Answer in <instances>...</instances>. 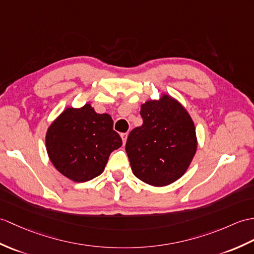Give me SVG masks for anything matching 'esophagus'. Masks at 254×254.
I'll return each mask as SVG.
<instances>
[{
  "label": "esophagus",
  "mask_w": 254,
  "mask_h": 254,
  "mask_svg": "<svg viewBox=\"0 0 254 254\" xmlns=\"http://www.w3.org/2000/svg\"><path fill=\"white\" fill-rule=\"evenodd\" d=\"M121 138H122V141H123V145H126L127 138V133H122L121 134Z\"/></svg>",
  "instance_id": "1"
}]
</instances>
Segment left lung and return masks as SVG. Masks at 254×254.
<instances>
[{"label":"left lung","mask_w":254,"mask_h":254,"mask_svg":"<svg viewBox=\"0 0 254 254\" xmlns=\"http://www.w3.org/2000/svg\"><path fill=\"white\" fill-rule=\"evenodd\" d=\"M143 125L129 132L126 151L134 175L151 186H167L190 167L197 149L190 116L169 95L140 107Z\"/></svg>","instance_id":"obj_1"}]
</instances>
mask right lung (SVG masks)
Returning a JSON list of instances; mask_svg holds the SVG:
<instances>
[{"instance_id":"1","label":"right lung","mask_w":254,"mask_h":254,"mask_svg":"<svg viewBox=\"0 0 254 254\" xmlns=\"http://www.w3.org/2000/svg\"><path fill=\"white\" fill-rule=\"evenodd\" d=\"M107 114H96L90 104L67 108L46 133L47 154L54 167L74 182H87L105 169L111 152L122 145Z\"/></svg>"}]
</instances>
